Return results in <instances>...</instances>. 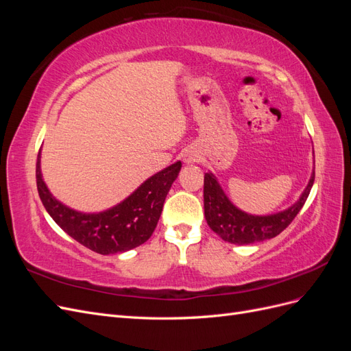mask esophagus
I'll use <instances>...</instances> for the list:
<instances>
[{"instance_id":"obj_1","label":"esophagus","mask_w":351,"mask_h":351,"mask_svg":"<svg viewBox=\"0 0 351 351\" xmlns=\"http://www.w3.org/2000/svg\"><path fill=\"white\" fill-rule=\"evenodd\" d=\"M196 158H197V155L195 154V152H186L184 154V162L186 164H193V162H196Z\"/></svg>"}]
</instances>
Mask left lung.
Here are the masks:
<instances>
[{
    "mask_svg": "<svg viewBox=\"0 0 351 351\" xmlns=\"http://www.w3.org/2000/svg\"><path fill=\"white\" fill-rule=\"evenodd\" d=\"M313 182L315 168L303 193L290 208L271 215H252L232 204L218 183L217 177L209 171L205 174L204 180L206 222L210 230L215 231L222 240L232 244H252L274 239L289 227L290 222L299 214L311 193Z\"/></svg>",
    "mask_w": 351,
    "mask_h": 351,
    "instance_id": "left-lung-1",
    "label": "left lung"
}]
</instances>
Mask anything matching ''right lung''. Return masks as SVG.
I'll use <instances>...</instances> for the list:
<instances>
[{
	"mask_svg": "<svg viewBox=\"0 0 351 351\" xmlns=\"http://www.w3.org/2000/svg\"><path fill=\"white\" fill-rule=\"evenodd\" d=\"M180 169L182 162L177 161L145 180L120 204L107 210L86 214L69 208L52 196L42 178L39 151L36 186L47 212L70 237L97 253L114 254L141 246L152 236Z\"/></svg>",
	"mask_w": 351,
	"mask_h": 351,
	"instance_id": "add662e5",
	"label": "right lung"
}]
</instances>
